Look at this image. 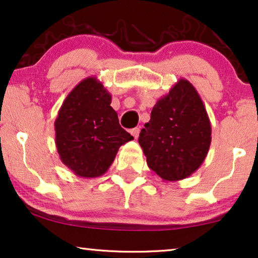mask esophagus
Masks as SVG:
<instances>
[{
	"label": "esophagus",
	"mask_w": 258,
	"mask_h": 258,
	"mask_svg": "<svg viewBox=\"0 0 258 258\" xmlns=\"http://www.w3.org/2000/svg\"><path fill=\"white\" fill-rule=\"evenodd\" d=\"M140 132H141L140 128H134V129H132V132H130V133H132V135L135 137V139H137V137H139V135H140Z\"/></svg>",
	"instance_id": "obj_1"
}]
</instances>
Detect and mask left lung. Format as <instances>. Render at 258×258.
<instances>
[{
    "label": "left lung",
    "instance_id": "obj_1",
    "mask_svg": "<svg viewBox=\"0 0 258 258\" xmlns=\"http://www.w3.org/2000/svg\"><path fill=\"white\" fill-rule=\"evenodd\" d=\"M140 146L147 163L163 181L189 177L206 160L211 124L195 87L181 79L151 110L141 130Z\"/></svg>",
    "mask_w": 258,
    "mask_h": 258
}]
</instances>
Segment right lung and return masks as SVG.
<instances>
[{"label": "right lung", "mask_w": 258, "mask_h": 258, "mask_svg": "<svg viewBox=\"0 0 258 258\" xmlns=\"http://www.w3.org/2000/svg\"><path fill=\"white\" fill-rule=\"evenodd\" d=\"M111 95L96 77L70 91L55 119V143L66 167L80 177L102 176L122 144L134 140L119 125Z\"/></svg>", "instance_id": "obj_1"}]
</instances>
